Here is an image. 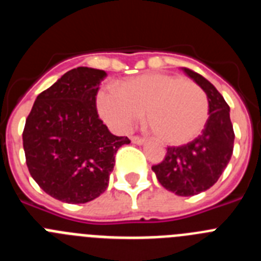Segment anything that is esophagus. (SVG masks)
Here are the masks:
<instances>
[{
    "mask_svg": "<svg viewBox=\"0 0 261 261\" xmlns=\"http://www.w3.org/2000/svg\"><path fill=\"white\" fill-rule=\"evenodd\" d=\"M130 140H132L133 144H137V145H142L146 142V140H145V138L138 137V136H132V137H130Z\"/></svg>",
    "mask_w": 261,
    "mask_h": 261,
    "instance_id": "1",
    "label": "esophagus"
}]
</instances>
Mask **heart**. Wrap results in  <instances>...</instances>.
I'll list each match as a JSON object with an SVG mask.
<instances>
[{
    "instance_id": "heart-1",
    "label": "heart",
    "mask_w": 261,
    "mask_h": 261,
    "mask_svg": "<svg viewBox=\"0 0 261 261\" xmlns=\"http://www.w3.org/2000/svg\"><path fill=\"white\" fill-rule=\"evenodd\" d=\"M99 114L110 125L126 132L146 111L147 128L167 145L190 142L208 120V98L183 77L150 73L103 86L96 95Z\"/></svg>"
}]
</instances>
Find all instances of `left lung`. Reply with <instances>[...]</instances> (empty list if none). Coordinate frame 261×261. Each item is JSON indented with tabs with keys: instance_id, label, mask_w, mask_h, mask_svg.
Returning a JSON list of instances; mask_svg holds the SVG:
<instances>
[{
	"instance_id": "1",
	"label": "left lung",
	"mask_w": 261,
	"mask_h": 261,
	"mask_svg": "<svg viewBox=\"0 0 261 261\" xmlns=\"http://www.w3.org/2000/svg\"><path fill=\"white\" fill-rule=\"evenodd\" d=\"M208 96L209 117L201 135L181 146H168L161 163L151 167L156 179L177 196L199 195L209 190L222 175L234 149L230 107L206 78L183 68Z\"/></svg>"
}]
</instances>
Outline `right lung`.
I'll use <instances>...</instances> for the list:
<instances>
[{
	"instance_id": "obj_1",
	"label": "right lung",
	"mask_w": 261,
	"mask_h": 261,
	"mask_svg": "<svg viewBox=\"0 0 261 261\" xmlns=\"http://www.w3.org/2000/svg\"><path fill=\"white\" fill-rule=\"evenodd\" d=\"M105 70L80 66L66 71L36 98L23 129V149L34 180L55 199L85 204L102 195L115 154L128 137H117L99 119L96 94Z\"/></svg>"
}]
</instances>
